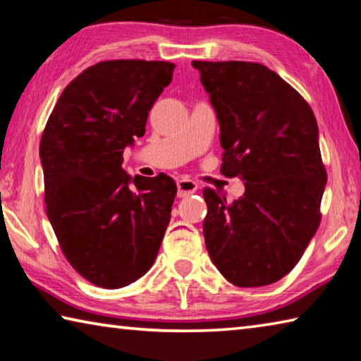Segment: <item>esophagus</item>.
I'll return each mask as SVG.
<instances>
[{
	"instance_id": "esophagus-1",
	"label": "esophagus",
	"mask_w": 361,
	"mask_h": 361,
	"mask_svg": "<svg viewBox=\"0 0 361 361\" xmlns=\"http://www.w3.org/2000/svg\"><path fill=\"white\" fill-rule=\"evenodd\" d=\"M176 188H178V197H188V195L194 194L197 191V183L188 178H181L176 181Z\"/></svg>"
}]
</instances>
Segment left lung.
<instances>
[{"instance_id": "1", "label": "left lung", "mask_w": 361, "mask_h": 361, "mask_svg": "<svg viewBox=\"0 0 361 361\" xmlns=\"http://www.w3.org/2000/svg\"><path fill=\"white\" fill-rule=\"evenodd\" d=\"M219 122L221 173L245 181L240 199L205 188L204 237L235 286H264L301 259L320 224L326 185L312 108L276 71L255 62H199Z\"/></svg>"}]
</instances>
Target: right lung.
I'll return each mask as SVG.
<instances>
[{"label":"right lung","instance_id":"add662e5","mask_svg":"<svg viewBox=\"0 0 361 361\" xmlns=\"http://www.w3.org/2000/svg\"><path fill=\"white\" fill-rule=\"evenodd\" d=\"M173 70L146 60L89 66L66 85L42 132L47 218L65 258L102 288L145 276L170 221L175 181L164 173L132 178L121 166Z\"/></svg>","mask_w":361,"mask_h":361}]
</instances>
